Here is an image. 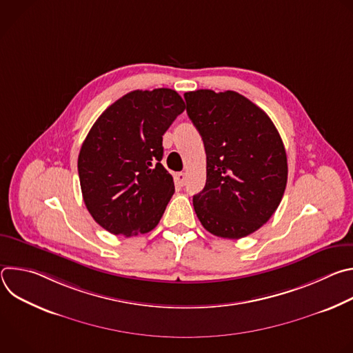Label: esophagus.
<instances>
[{
	"label": "esophagus",
	"instance_id": "esophagus-1",
	"mask_svg": "<svg viewBox=\"0 0 353 353\" xmlns=\"http://www.w3.org/2000/svg\"><path fill=\"white\" fill-rule=\"evenodd\" d=\"M176 181L180 184V185H183L184 184V181H185V173L184 172H179V173H176Z\"/></svg>",
	"mask_w": 353,
	"mask_h": 353
}]
</instances>
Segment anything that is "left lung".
Returning a JSON list of instances; mask_svg holds the SVG:
<instances>
[{
	"mask_svg": "<svg viewBox=\"0 0 353 353\" xmlns=\"http://www.w3.org/2000/svg\"><path fill=\"white\" fill-rule=\"evenodd\" d=\"M187 114L203 137L207 183L192 196L203 226L223 239H241L274 215L288 181L278 130L243 94L199 89L184 93Z\"/></svg>",
	"mask_w": 353,
	"mask_h": 353,
	"instance_id": "obj_1",
	"label": "left lung"
}]
</instances>
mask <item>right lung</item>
Here are the masks:
<instances>
[{"label":"right lung","instance_id":"add662e5","mask_svg":"<svg viewBox=\"0 0 353 353\" xmlns=\"http://www.w3.org/2000/svg\"><path fill=\"white\" fill-rule=\"evenodd\" d=\"M184 109L173 89L132 90L92 125L78 157L79 183L89 214L108 232L130 237L159 223L174 192L161 163L163 134Z\"/></svg>","mask_w":353,"mask_h":353}]
</instances>
